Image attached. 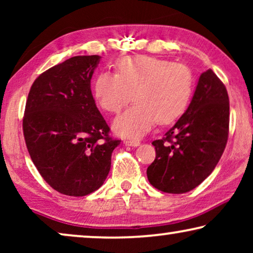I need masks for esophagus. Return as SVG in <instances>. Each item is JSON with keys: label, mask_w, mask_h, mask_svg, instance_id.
Returning <instances> with one entry per match:
<instances>
[{"label": "esophagus", "mask_w": 253, "mask_h": 253, "mask_svg": "<svg viewBox=\"0 0 253 253\" xmlns=\"http://www.w3.org/2000/svg\"><path fill=\"white\" fill-rule=\"evenodd\" d=\"M124 144L127 146H139L140 141L138 139H124Z\"/></svg>", "instance_id": "34e87169"}]
</instances>
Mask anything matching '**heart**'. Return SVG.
Wrapping results in <instances>:
<instances>
[{
	"instance_id": "heart-1",
	"label": "heart",
	"mask_w": 253,
	"mask_h": 253,
	"mask_svg": "<svg viewBox=\"0 0 253 253\" xmlns=\"http://www.w3.org/2000/svg\"><path fill=\"white\" fill-rule=\"evenodd\" d=\"M115 74L103 72L96 78V101L108 113H120L131 100L136 103L116 117L117 134L137 138L150 131L155 122L171 123L188 108L193 77L188 67L153 56L124 57Z\"/></svg>"
}]
</instances>
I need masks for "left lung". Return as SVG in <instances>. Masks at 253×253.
Masks as SVG:
<instances>
[{
    "mask_svg": "<svg viewBox=\"0 0 253 253\" xmlns=\"http://www.w3.org/2000/svg\"><path fill=\"white\" fill-rule=\"evenodd\" d=\"M229 133V98L214 72H203L185 113L162 139L154 140L155 159L147 178L155 189L184 193L214 170Z\"/></svg>",
    "mask_w": 253,
    "mask_h": 253,
    "instance_id": "left-lung-1",
    "label": "left lung"
}]
</instances>
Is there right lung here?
<instances>
[{"label": "right lung", "mask_w": 253, "mask_h": 253, "mask_svg": "<svg viewBox=\"0 0 253 253\" xmlns=\"http://www.w3.org/2000/svg\"><path fill=\"white\" fill-rule=\"evenodd\" d=\"M99 55L74 56L41 74L31 86L23 119L27 151L44 181L83 197L103 184L121 140L96 108L91 79Z\"/></svg>", "instance_id": "add662e5"}]
</instances>
